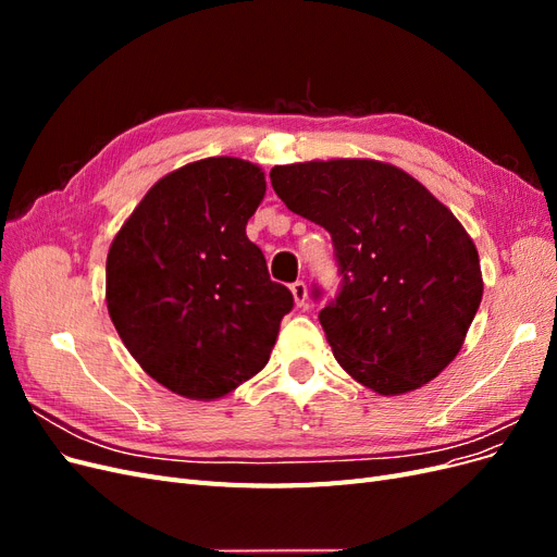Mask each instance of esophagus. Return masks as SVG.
I'll use <instances>...</instances> for the list:
<instances>
[{"mask_svg": "<svg viewBox=\"0 0 557 557\" xmlns=\"http://www.w3.org/2000/svg\"><path fill=\"white\" fill-rule=\"evenodd\" d=\"M290 293H293V297H295V305H297V307H305V305H307L309 288H307L305 281H295V283L290 285Z\"/></svg>", "mask_w": 557, "mask_h": 557, "instance_id": "esophagus-1", "label": "esophagus"}]
</instances>
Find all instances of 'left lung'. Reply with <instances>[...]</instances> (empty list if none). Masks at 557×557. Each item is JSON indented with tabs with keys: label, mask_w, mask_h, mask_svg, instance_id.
<instances>
[{
	"label": "left lung",
	"mask_w": 557,
	"mask_h": 557,
	"mask_svg": "<svg viewBox=\"0 0 557 557\" xmlns=\"http://www.w3.org/2000/svg\"><path fill=\"white\" fill-rule=\"evenodd\" d=\"M269 178L285 207L332 237L342 290L318 318L336 362L379 395L440 376L483 297L479 250L453 211L379 160L281 164Z\"/></svg>",
	"instance_id": "obj_1"
}]
</instances>
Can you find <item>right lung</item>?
<instances>
[{"instance_id":"1","label":"right lung","mask_w":557,"mask_h":557,"mask_svg":"<svg viewBox=\"0 0 557 557\" xmlns=\"http://www.w3.org/2000/svg\"><path fill=\"white\" fill-rule=\"evenodd\" d=\"M264 190L258 164L197 160L162 176L111 242L113 325L144 372L181 397L213 401L256 376L293 309L246 237Z\"/></svg>"}]
</instances>
